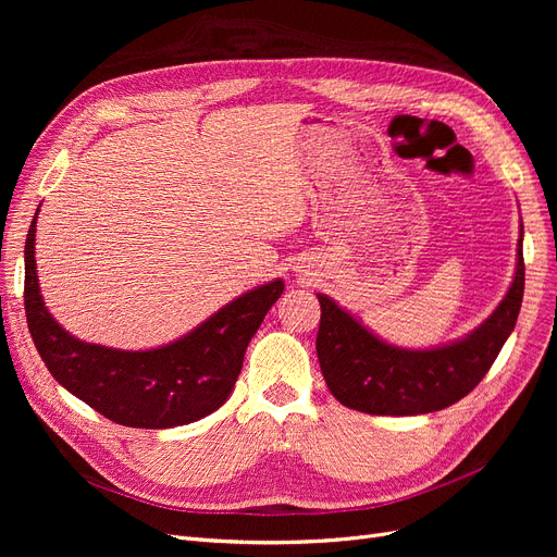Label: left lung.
<instances>
[{
    "label": "left lung",
    "mask_w": 557,
    "mask_h": 557,
    "mask_svg": "<svg viewBox=\"0 0 557 557\" xmlns=\"http://www.w3.org/2000/svg\"><path fill=\"white\" fill-rule=\"evenodd\" d=\"M517 257L512 286L485 323L458 343L422 352L386 345L318 294L315 352L330 393L343 406L370 416L433 413L472 393L517 323L525 275L521 239Z\"/></svg>",
    "instance_id": "1"
}]
</instances>
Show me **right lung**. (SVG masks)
Returning a JSON list of instances; mask_svg holds the SVG:
<instances>
[{"label":"right lung","instance_id":"1","mask_svg":"<svg viewBox=\"0 0 557 557\" xmlns=\"http://www.w3.org/2000/svg\"><path fill=\"white\" fill-rule=\"evenodd\" d=\"M36 219L24 246V309L32 338L58 384L103 418L137 429L196 422L230 397L250 338L282 296L275 280L237 298L185 338L122 352L70 336L45 309L36 275Z\"/></svg>","mask_w":557,"mask_h":557}]
</instances>
